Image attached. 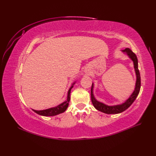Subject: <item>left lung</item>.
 I'll use <instances>...</instances> for the list:
<instances>
[{"instance_id": "obj_1", "label": "left lung", "mask_w": 156, "mask_h": 156, "mask_svg": "<svg viewBox=\"0 0 156 156\" xmlns=\"http://www.w3.org/2000/svg\"><path fill=\"white\" fill-rule=\"evenodd\" d=\"M123 52H125L127 54L129 57L131 58V60L133 61L134 63V68L136 75V85L135 88L133 93L131 94V96L129 98L128 100H127L123 104L119 105H115V106H108L105 104H103L102 103H100L94 97L93 95V84H92L91 87V100L92 102V104L94 107H95L97 110L101 111L103 112H105L106 114H117V113H120L126 110L127 108H128L133 101L135 100L136 98L137 97L138 94L140 91V75L139 73V70L138 69V60L137 57H136V55L129 48H126Z\"/></svg>"}]
</instances>
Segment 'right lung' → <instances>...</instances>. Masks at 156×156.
Segmentation results:
<instances>
[{"label": "right lung", "mask_w": 156, "mask_h": 156, "mask_svg": "<svg viewBox=\"0 0 156 156\" xmlns=\"http://www.w3.org/2000/svg\"><path fill=\"white\" fill-rule=\"evenodd\" d=\"M73 86L71 87L69 90L68 93V98L67 100L65 102L62 103V104H60L59 105H58L57 107H53V108H48V109H45V110H42V111H36L32 109L37 114H38L40 115L41 116H55L56 115L60 114L63 112H64L66 108L68 107V104L69 102L70 101V92H71V89L72 88Z\"/></svg>", "instance_id": "add662e5"}]
</instances>
